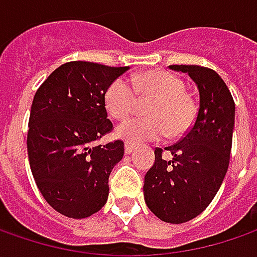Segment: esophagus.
Segmentation results:
<instances>
[{
  "label": "esophagus",
  "instance_id": "1",
  "mask_svg": "<svg viewBox=\"0 0 257 257\" xmlns=\"http://www.w3.org/2000/svg\"><path fill=\"white\" fill-rule=\"evenodd\" d=\"M134 149H136V144L132 143V142H125L124 143V152H125V154H132L134 152Z\"/></svg>",
  "mask_w": 257,
  "mask_h": 257
}]
</instances>
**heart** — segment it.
<instances>
[{
  "label": "heart",
  "instance_id": "1",
  "mask_svg": "<svg viewBox=\"0 0 257 257\" xmlns=\"http://www.w3.org/2000/svg\"><path fill=\"white\" fill-rule=\"evenodd\" d=\"M139 93L157 95L147 110L150 115L133 117L120 124L118 136L132 142H146L167 134L180 137L190 130L196 118V105L186 94L182 78L163 70L133 75L132 80L118 77L105 91L108 113L117 120H124L137 108Z\"/></svg>",
  "mask_w": 257,
  "mask_h": 257
}]
</instances>
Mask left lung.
Returning <instances> with one entry per match:
<instances>
[{"instance_id": "obj_1", "label": "left lung", "mask_w": 257, "mask_h": 257, "mask_svg": "<svg viewBox=\"0 0 257 257\" xmlns=\"http://www.w3.org/2000/svg\"><path fill=\"white\" fill-rule=\"evenodd\" d=\"M187 73L200 94V105L190 130L179 143L166 147L164 160L156 147L153 167L144 176V200L163 222L179 224L199 216L222 186L232 152L234 101L214 70L200 65H170Z\"/></svg>"}]
</instances>
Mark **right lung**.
Listing matches in <instances>:
<instances>
[{
    "instance_id": "right-lung-1",
    "label": "right lung",
    "mask_w": 257,
    "mask_h": 257,
    "mask_svg": "<svg viewBox=\"0 0 257 257\" xmlns=\"http://www.w3.org/2000/svg\"><path fill=\"white\" fill-rule=\"evenodd\" d=\"M128 67L70 61L37 90L27 150L38 190L54 210L73 219L98 212L108 197V177L124 156V143L94 146L113 130L105 91Z\"/></svg>"
}]
</instances>
